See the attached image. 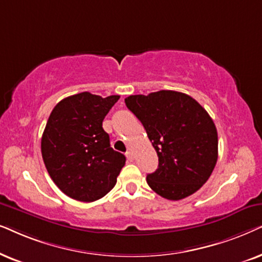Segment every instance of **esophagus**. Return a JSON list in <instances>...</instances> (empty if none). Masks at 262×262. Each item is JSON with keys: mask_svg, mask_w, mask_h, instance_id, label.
Wrapping results in <instances>:
<instances>
[{"mask_svg": "<svg viewBox=\"0 0 262 262\" xmlns=\"http://www.w3.org/2000/svg\"><path fill=\"white\" fill-rule=\"evenodd\" d=\"M125 156H127V159L129 160V162H133L134 160V155L132 151H128L127 153H125Z\"/></svg>", "mask_w": 262, "mask_h": 262, "instance_id": "obj_1", "label": "esophagus"}]
</instances>
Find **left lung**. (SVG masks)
<instances>
[{"label": "left lung", "instance_id": "8db88e82", "mask_svg": "<svg viewBox=\"0 0 262 262\" xmlns=\"http://www.w3.org/2000/svg\"><path fill=\"white\" fill-rule=\"evenodd\" d=\"M158 155V169L147 175L153 191L181 200L206 183L218 159V134L207 111L190 96L163 90L124 99Z\"/></svg>", "mask_w": 262, "mask_h": 262}]
</instances>
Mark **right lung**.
<instances>
[{"instance_id": "obj_1", "label": "right lung", "mask_w": 262, "mask_h": 262, "mask_svg": "<svg viewBox=\"0 0 262 262\" xmlns=\"http://www.w3.org/2000/svg\"><path fill=\"white\" fill-rule=\"evenodd\" d=\"M118 99L81 92L62 99L51 111L41 156L51 180L69 198L92 202L116 184L125 157L110 147L103 120Z\"/></svg>"}]
</instances>
